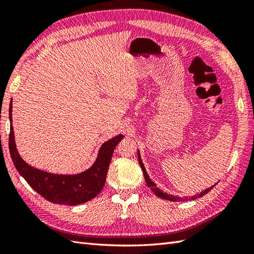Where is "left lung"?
<instances>
[{"mask_svg": "<svg viewBox=\"0 0 254 254\" xmlns=\"http://www.w3.org/2000/svg\"><path fill=\"white\" fill-rule=\"evenodd\" d=\"M137 158H138V163H139V166H141V168H142V170H143V174H144L145 181H146V185H147V187H148V188H150V190H152V191H153V192L156 194V195L159 196V197H161V198L168 199V201H172V202L185 201V198H179V197H178V196H174V195H171V194H167V193H165V192L161 191L160 189H158L157 187H156L155 183H154L152 180H150L149 176L147 175L146 169H145L144 164H143L142 158H141V155H139V150H137ZM214 186H215V185H214ZM214 186H212V187H210V188H207L206 190H204L203 192H201V193H199V194H196V195L191 196V199H195V198H198V197H201V196L205 195V194L208 193L210 190H212V189L214 188Z\"/></svg>", "mask_w": 254, "mask_h": 254, "instance_id": "1", "label": "left lung"}]
</instances>
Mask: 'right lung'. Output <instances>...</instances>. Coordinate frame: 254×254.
Segmentation results:
<instances>
[{"label": "right lung", "instance_id": "add662e5", "mask_svg": "<svg viewBox=\"0 0 254 254\" xmlns=\"http://www.w3.org/2000/svg\"><path fill=\"white\" fill-rule=\"evenodd\" d=\"M9 122L10 157L20 176L37 193L48 201L62 205L82 204L98 195L105 186L113 150L123 138L122 134L101 145L96 161L89 169L77 175H56L34 168L20 157L16 148L12 126V101L9 104Z\"/></svg>", "mask_w": 254, "mask_h": 254}]
</instances>
